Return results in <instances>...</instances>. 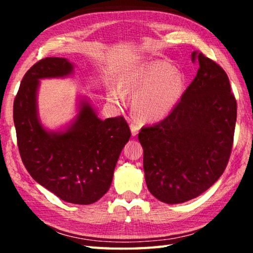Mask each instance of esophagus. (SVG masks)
Returning <instances> with one entry per match:
<instances>
[{
    "label": "esophagus",
    "instance_id": "esophagus-1",
    "mask_svg": "<svg viewBox=\"0 0 253 253\" xmlns=\"http://www.w3.org/2000/svg\"><path fill=\"white\" fill-rule=\"evenodd\" d=\"M130 129H131V135L132 136H136L137 134H138V129H139V126L137 125V124L132 123L130 125Z\"/></svg>",
    "mask_w": 253,
    "mask_h": 253
}]
</instances>
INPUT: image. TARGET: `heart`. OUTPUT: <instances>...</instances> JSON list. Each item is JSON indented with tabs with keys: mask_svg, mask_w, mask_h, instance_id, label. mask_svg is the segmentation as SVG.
<instances>
[{
	"mask_svg": "<svg viewBox=\"0 0 253 253\" xmlns=\"http://www.w3.org/2000/svg\"><path fill=\"white\" fill-rule=\"evenodd\" d=\"M119 88L125 93L134 95L132 115L139 122H155L170 113L183 96L185 78L182 72L165 61L148 63L136 68L119 80ZM113 101L121 102L122 93L111 90Z\"/></svg>",
	"mask_w": 253,
	"mask_h": 253,
	"instance_id": "heart-1",
	"label": "heart"
}]
</instances>
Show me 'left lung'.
I'll use <instances>...</instances> for the list:
<instances>
[{"mask_svg": "<svg viewBox=\"0 0 253 253\" xmlns=\"http://www.w3.org/2000/svg\"><path fill=\"white\" fill-rule=\"evenodd\" d=\"M195 78L163 121L143 127L147 187L168 204L202 194L223 174L233 146L237 100L223 68L202 52Z\"/></svg>", "mask_w": 253, "mask_h": 253, "instance_id": "1", "label": "left lung"}]
</instances>
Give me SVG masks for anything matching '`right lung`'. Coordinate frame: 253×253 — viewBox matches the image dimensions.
Wrapping results in <instances>:
<instances>
[{
  "label": "right lung",
  "instance_id": "right-lung-1",
  "mask_svg": "<svg viewBox=\"0 0 253 253\" xmlns=\"http://www.w3.org/2000/svg\"><path fill=\"white\" fill-rule=\"evenodd\" d=\"M65 58H44L30 68L13 104L20 156L34 181L66 202L91 204L109 190L115 166L130 137L123 116L101 121L88 102L69 129L49 132L37 117L39 79L71 74Z\"/></svg>",
  "mask_w": 253,
  "mask_h": 253
}]
</instances>
